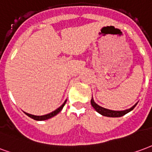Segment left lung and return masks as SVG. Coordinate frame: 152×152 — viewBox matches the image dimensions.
<instances>
[{
  "instance_id": "obj_1",
  "label": "left lung",
  "mask_w": 152,
  "mask_h": 152,
  "mask_svg": "<svg viewBox=\"0 0 152 152\" xmlns=\"http://www.w3.org/2000/svg\"><path fill=\"white\" fill-rule=\"evenodd\" d=\"M91 104L93 108L96 109V111L97 113H99V114H101L102 116H104V117H122L124 115H126V113H128L130 111H132L133 109L134 108V107L137 105L138 103H136L134 106H132L130 108L126 109V110H122V111H114V110H110L108 108H103L101 106H99L96 104V102L94 101L93 97L91 99Z\"/></svg>"
}]
</instances>
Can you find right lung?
I'll return each mask as SVG.
<instances>
[{
  "instance_id": "right-lung-1",
  "label": "right lung",
  "mask_w": 152,
  "mask_h": 152,
  "mask_svg": "<svg viewBox=\"0 0 152 152\" xmlns=\"http://www.w3.org/2000/svg\"><path fill=\"white\" fill-rule=\"evenodd\" d=\"M66 100H67V99H66ZM66 100L63 103L62 105H61V107H59L58 108H56L55 111L52 112V113H50L46 114V115H43V116H35V115H32V114H29V113H25V112H24V113L26 114V115H27L29 117H31V118H32V119H34V120L35 121L48 120V119L52 118V117H53L54 116H56V114H58L61 111V109H62L63 107H64V105L65 104V102H66Z\"/></svg>"
}]
</instances>
